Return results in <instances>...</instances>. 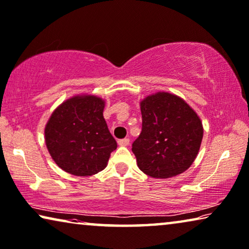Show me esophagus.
<instances>
[{
	"mask_svg": "<svg viewBox=\"0 0 249 249\" xmlns=\"http://www.w3.org/2000/svg\"><path fill=\"white\" fill-rule=\"evenodd\" d=\"M118 145L121 146V147H125L129 145V139L128 138H124V139H120L118 140Z\"/></svg>",
	"mask_w": 249,
	"mask_h": 249,
	"instance_id": "esophagus-1",
	"label": "esophagus"
}]
</instances>
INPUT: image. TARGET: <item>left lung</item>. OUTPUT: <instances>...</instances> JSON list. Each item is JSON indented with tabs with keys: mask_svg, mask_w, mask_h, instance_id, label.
<instances>
[{
	"mask_svg": "<svg viewBox=\"0 0 249 249\" xmlns=\"http://www.w3.org/2000/svg\"><path fill=\"white\" fill-rule=\"evenodd\" d=\"M140 111L142 130L132 143L139 169L154 178L182 174L199 154L200 117L182 98L163 91L140 101Z\"/></svg>",
	"mask_w": 249,
	"mask_h": 249,
	"instance_id": "left-lung-1",
	"label": "left lung"
}]
</instances>
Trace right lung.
Listing matches in <instances>:
<instances>
[{"mask_svg":"<svg viewBox=\"0 0 249 249\" xmlns=\"http://www.w3.org/2000/svg\"><path fill=\"white\" fill-rule=\"evenodd\" d=\"M106 101L77 94L53 110L45 127V142L53 161L75 176H92L107 167L117 142L103 118Z\"/></svg>","mask_w":249,"mask_h":249,"instance_id":"right-lung-1","label":"right lung"}]
</instances>
